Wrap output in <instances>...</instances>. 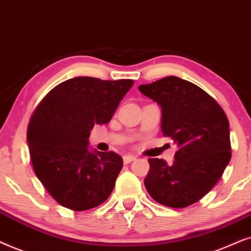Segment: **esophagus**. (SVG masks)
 I'll list each match as a JSON object with an SVG mask.
<instances>
[{"instance_id": "34e87169", "label": "esophagus", "mask_w": 251, "mask_h": 251, "mask_svg": "<svg viewBox=\"0 0 251 251\" xmlns=\"http://www.w3.org/2000/svg\"><path fill=\"white\" fill-rule=\"evenodd\" d=\"M123 160H124V164H129V163L133 162V160H135V156L125 155L123 157Z\"/></svg>"}]
</instances>
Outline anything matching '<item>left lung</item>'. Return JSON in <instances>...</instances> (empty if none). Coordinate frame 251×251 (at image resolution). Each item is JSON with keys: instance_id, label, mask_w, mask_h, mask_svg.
<instances>
[{"instance_id": "8db88e82", "label": "left lung", "mask_w": 251, "mask_h": 251, "mask_svg": "<svg viewBox=\"0 0 251 251\" xmlns=\"http://www.w3.org/2000/svg\"><path fill=\"white\" fill-rule=\"evenodd\" d=\"M139 91L160 105L163 135L178 146L172 165L149 158L146 189L159 204L192 205L215 187L230 160L226 113L202 88L175 75L139 86Z\"/></svg>"}]
</instances>
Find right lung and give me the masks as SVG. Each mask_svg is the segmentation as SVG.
<instances>
[{"mask_svg": "<svg viewBox=\"0 0 251 251\" xmlns=\"http://www.w3.org/2000/svg\"><path fill=\"white\" fill-rule=\"evenodd\" d=\"M133 83L76 76L52 88L36 106L27 127L32 165L61 205L85 211L112 193L123 158L113 151H91L88 138L94 125L111 120Z\"/></svg>", "mask_w": 251, "mask_h": 251, "instance_id": "obj_1", "label": "right lung"}]
</instances>
